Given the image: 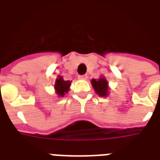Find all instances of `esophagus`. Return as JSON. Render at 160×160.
I'll return each instance as SVG.
<instances>
[{
	"instance_id": "esophagus-1",
	"label": "esophagus",
	"mask_w": 160,
	"mask_h": 160,
	"mask_svg": "<svg viewBox=\"0 0 160 160\" xmlns=\"http://www.w3.org/2000/svg\"><path fill=\"white\" fill-rule=\"evenodd\" d=\"M87 78H88V76H87V75H80V76H78L79 79H83V80H84V79H87Z\"/></svg>"
}]
</instances>
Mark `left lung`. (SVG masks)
Returning a JSON list of instances; mask_svg holds the SVG:
<instances>
[{
    "instance_id": "obj_1",
    "label": "left lung",
    "mask_w": 160,
    "mask_h": 160,
    "mask_svg": "<svg viewBox=\"0 0 160 160\" xmlns=\"http://www.w3.org/2000/svg\"><path fill=\"white\" fill-rule=\"evenodd\" d=\"M92 86L94 87V90L100 96H106L107 95L108 82L105 78H100L99 80L92 79Z\"/></svg>"
}]
</instances>
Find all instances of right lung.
Instances as JSON below:
<instances>
[{"instance_id":"right-lung-1","label":"right lung","mask_w":160,"mask_h":160,"mask_svg":"<svg viewBox=\"0 0 160 160\" xmlns=\"http://www.w3.org/2000/svg\"><path fill=\"white\" fill-rule=\"evenodd\" d=\"M70 86H71V81H65L61 77H59L56 80L54 88H55L57 94H59V96L64 97L65 94L69 91Z\"/></svg>"}]
</instances>
